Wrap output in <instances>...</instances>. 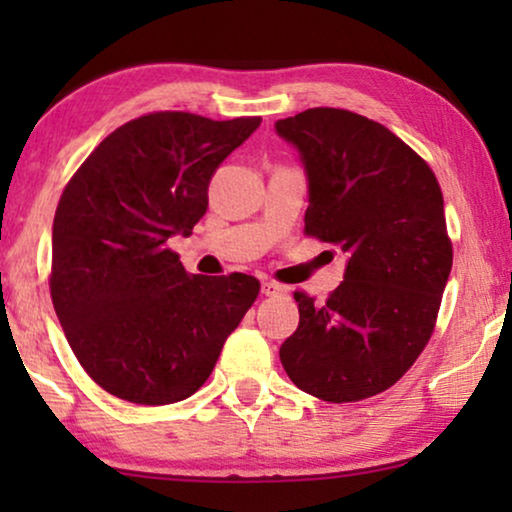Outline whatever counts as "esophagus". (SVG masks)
<instances>
[{"mask_svg": "<svg viewBox=\"0 0 512 512\" xmlns=\"http://www.w3.org/2000/svg\"><path fill=\"white\" fill-rule=\"evenodd\" d=\"M261 291H263V296H284V293L286 291H289V289H286V286L284 284H279V282H263L261 284Z\"/></svg>", "mask_w": 512, "mask_h": 512, "instance_id": "1", "label": "esophagus"}]
</instances>
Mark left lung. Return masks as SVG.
I'll return each mask as SVG.
<instances>
[{"label":"left lung","instance_id":"left-lung-1","mask_svg":"<svg viewBox=\"0 0 512 512\" xmlns=\"http://www.w3.org/2000/svg\"><path fill=\"white\" fill-rule=\"evenodd\" d=\"M310 181L305 235L347 251L345 279L279 347L298 389L328 403L382 394L408 373L436 328L452 270L443 191L422 156L382 123L314 107L277 121Z\"/></svg>","mask_w":512,"mask_h":512}]
</instances>
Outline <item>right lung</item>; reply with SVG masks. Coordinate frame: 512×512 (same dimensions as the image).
I'll return each mask as SVG.
<instances>
[{"label": "right lung", "mask_w": 512, "mask_h": 512, "mask_svg": "<svg viewBox=\"0 0 512 512\" xmlns=\"http://www.w3.org/2000/svg\"><path fill=\"white\" fill-rule=\"evenodd\" d=\"M261 125L153 111L83 160L53 219L51 298L69 347L104 391L137 405L195 394L261 291L256 277L191 275L167 247L207 212L223 160Z\"/></svg>", "instance_id": "right-lung-1"}]
</instances>
